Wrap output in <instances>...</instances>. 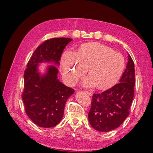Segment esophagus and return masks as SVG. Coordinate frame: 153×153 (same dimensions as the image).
Segmentation results:
<instances>
[{"mask_svg":"<svg viewBox=\"0 0 153 153\" xmlns=\"http://www.w3.org/2000/svg\"><path fill=\"white\" fill-rule=\"evenodd\" d=\"M86 92L88 94L89 96H92V93L90 92H88V91H86Z\"/></svg>","mask_w":153,"mask_h":153,"instance_id":"34e87169","label":"esophagus"}]
</instances>
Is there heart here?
Masks as SVG:
<instances>
[{
	"instance_id": "heart-1",
	"label": "heart",
	"mask_w": 153,
	"mask_h": 153,
	"mask_svg": "<svg viewBox=\"0 0 153 153\" xmlns=\"http://www.w3.org/2000/svg\"><path fill=\"white\" fill-rule=\"evenodd\" d=\"M64 79L73 85L84 76L88 69L90 75L83 82L86 87L100 90L109 88L117 82L123 73L125 60L120 53L102 44L90 42L80 46L78 53L67 50L61 57Z\"/></svg>"
}]
</instances>
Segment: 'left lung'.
Returning <instances> with one entry per match:
<instances>
[{
  "instance_id": "left-lung-1",
  "label": "left lung",
  "mask_w": 153,
  "mask_h": 153,
  "mask_svg": "<svg viewBox=\"0 0 153 153\" xmlns=\"http://www.w3.org/2000/svg\"><path fill=\"white\" fill-rule=\"evenodd\" d=\"M134 63L130 55L119 84L94 94L88 113L89 123L96 130L107 132L117 128L129 113L135 85Z\"/></svg>"
}]
</instances>
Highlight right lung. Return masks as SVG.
I'll return each mask as SVG.
<instances>
[{"label": "right lung", "instance_id": "obj_1", "mask_svg": "<svg viewBox=\"0 0 153 153\" xmlns=\"http://www.w3.org/2000/svg\"><path fill=\"white\" fill-rule=\"evenodd\" d=\"M71 40L55 38L45 41L33 52L27 64L22 100L25 113L38 126L48 128L59 124L63 117L67 98L74 92V89L59 81L55 66H48L46 74L41 76L38 64L51 62L59 65L61 54Z\"/></svg>", "mask_w": 153, "mask_h": 153}]
</instances>
